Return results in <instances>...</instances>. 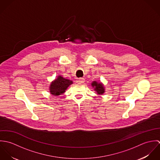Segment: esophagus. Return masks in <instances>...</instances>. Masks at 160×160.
<instances>
[{
  "label": "esophagus",
  "mask_w": 160,
  "mask_h": 160,
  "mask_svg": "<svg viewBox=\"0 0 160 160\" xmlns=\"http://www.w3.org/2000/svg\"><path fill=\"white\" fill-rule=\"evenodd\" d=\"M84 82V78H80L77 81L78 84H82Z\"/></svg>",
  "instance_id": "esophagus-1"
}]
</instances>
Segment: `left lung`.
<instances>
[{
  "label": "left lung",
  "instance_id": "1",
  "mask_svg": "<svg viewBox=\"0 0 160 160\" xmlns=\"http://www.w3.org/2000/svg\"><path fill=\"white\" fill-rule=\"evenodd\" d=\"M92 86L94 88V90L98 94H103L105 92L104 88L101 83H97L96 81H93L92 83Z\"/></svg>",
  "mask_w": 160,
  "mask_h": 160
}]
</instances>
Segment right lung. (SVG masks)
Segmentation results:
<instances>
[{
  "mask_svg": "<svg viewBox=\"0 0 160 160\" xmlns=\"http://www.w3.org/2000/svg\"><path fill=\"white\" fill-rule=\"evenodd\" d=\"M72 83V81L63 78L61 76L53 81L50 86V92L53 95H59L64 93L67 88Z\"/></svg>",
  "mask_w": 160,
  "mask_h": 160,
  "instance_id": "1",
  "label": "right lung"
}]
</instances>
